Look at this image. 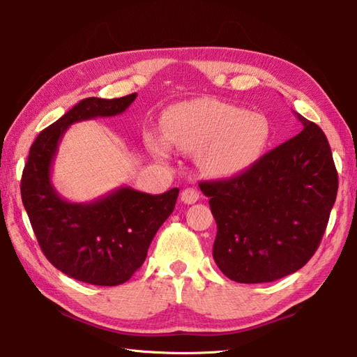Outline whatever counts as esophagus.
Returning <instances> with one entry per match:
<instances>
[{"label":"esophagus","mask_w":357,"mask_h":357,"mask_svg":"<svg viewBox=\"0 0 357 357\" xmlns=\"http://www.w3.org/2000/svg\"><path fill=\"white\" fill-rule=\"evenodd\" d=\"M198 199H199V193L196 192L195 188H185V190H183V193H181V201L187 204V206L195 204Z\"/></svg>","instance_id":"34e87169"}]
</instances>
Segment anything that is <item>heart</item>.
Listing matches in <instances>:
<instances>
[{
    "label": "heart",
    "instance_id": "heart-1",
    "mask_svg": "<svg viewBox=\"0 0 357 357\" xmlns=\"http://www.w3.org/2000/svg\"><path fill=\"white\" fill-rule=\"evenodd\" d=\"M164 135L179 150L198 153L204 174L231 179L259 161L270 139V126L261 113L199 98L165 110ZM147 146L159 158L169 155V144L162 136L150 135Z\"/></svg>",
    "mask_w": 357,
    "mask_h": 357
}]
</instances>
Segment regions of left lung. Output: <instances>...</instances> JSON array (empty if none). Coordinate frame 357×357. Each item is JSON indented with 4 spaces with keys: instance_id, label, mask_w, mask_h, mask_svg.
<instances>
[{
    "instance_id": "1",
    "label": "left lung",
    "mask_w": 357,
    "mask_h": 357,
    "mask_svg": "<svg viewBox=\"0 0 357 357\" xmlns=\"http://www.w3.org/2000/svg\"><path fill=\"white\" fill-rule=\"evenodd\" d=\"M294 138L241 176L199 187L218 225L213 259L241 284L273 282L310 261L327 229L337 172L327 136L299 113Z\"/></svg>"
}]
</instances>
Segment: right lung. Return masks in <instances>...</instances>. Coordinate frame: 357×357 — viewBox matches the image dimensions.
I'll return each instance as SVG.
<instances>
[{
    "label": "right lung",
    "mask_w": 357,
    "mask_h": 357,
    "mask_svg": "<svg viewBox=\"0 0 357 357\" xmlns=\"http://www.w3.org/2000/svg\"><path fill=\"white\" fill-rule=\"evenodd\" d=\"M136 93L113 100L86 98L36 136L22 170L21 198L43 253L64 275L92 285L127 282L147 257L179 188L149 195L119 187L92 202H70L52 184L58 146L72 124L121 115Z\"/></svg>",
    "instance_id": "1"
}]
</instances>
